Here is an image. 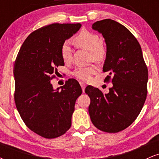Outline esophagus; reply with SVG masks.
<instances>
[{
    "mask_svg": "<svg viewBox=\"0 0 159 159\" xmlns=\"http://www.w3.org/2000/svg\"><path fill=\"white\" fill-rule=\"evenodd\" d=\"M80 85H81V88H82V90H83V92H84V89H85V87H86V84L84 82H80Z\"/></svg>",
    "mask_w": 159,
    "mask_h": 159,
    "instance_id": "esophagus-1",
    "label": "esophagus"
}]
</instances>
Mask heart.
Here are the masks:
<instances>
[{
    "label": "heart",
    "instance_id": "b5f03b06",
    "mask_svg": "<svg viewBox=\"0 0 159 159\" xmlns=\"http://www.w3.org/2000/svg\"><path fill=\"white\" fill-rule=\"evenodd\" d=\"M72 43L80 48L89 51L90 59L95 61H102L106 56L107 46L105 41L101 39L99 35L89 30H82L72 40ZM62 60L68 64L72 61V50L67 43H63L61 49ZM96 72V67L93 65L89 66L78 67L72 72V75L83 81L90 79L93 75Z\"/></svg>",
    "mask_w": 159,
    "mask_h": 159
}]
</instances>
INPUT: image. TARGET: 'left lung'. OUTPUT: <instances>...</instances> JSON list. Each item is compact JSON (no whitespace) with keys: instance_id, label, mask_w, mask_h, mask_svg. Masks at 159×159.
<instances>
[{"instance_id":"obj_1","label":"left lung","mask_w":159,"mask_h":159,"mask_svg":"<svg viewBox=\"0 0 159 159\" xmlns=\"http://www.w3.org/2000/svg\"><path fill=\"white\" fill-rule=\"evenodd\" d=\"M92 28L105 39L103 72H108L105 81L112 82L113 87L107 94L93 86L86 87L90 98L89 114L98 129L116 133L129 127L141 111L147 95L148 69L139 43L125 26L104 19Z\"/></svg>"}]
</instances>
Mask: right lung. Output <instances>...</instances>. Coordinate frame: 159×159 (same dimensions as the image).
<instances>
[{
  "instance_id": "1",
  "label": "right lung",
  "mask_w": 159,
  "mask_h": 159,
  "mask_svg": "<svg viewBox=\"0 0 159 159\" xmlns=\"http://www.w3.org/2000/svg\"><path fill=\"white\" fill-rule=\"evenodd\" d=\"M81 27L52 24L32 32L25 40L14 63V98L21 119L32 132L45 138L64 134L72 125L76 99L82 93L75 79L54 90L51 81L58 66H64L61 49L65 40Z\"/></svg>"
}]
</instances>
